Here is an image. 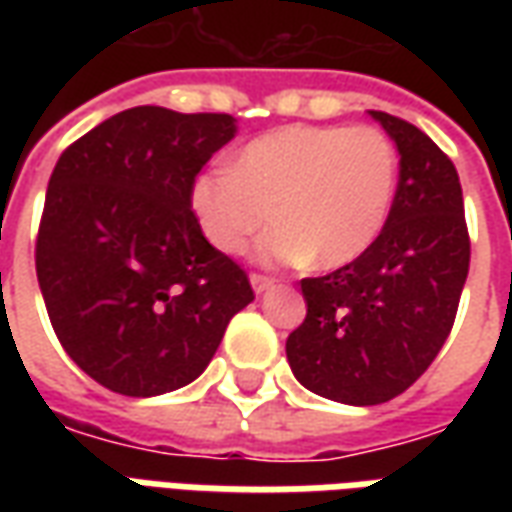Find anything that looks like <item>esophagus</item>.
I'll list each match as a JSON object with an SVG mask.
<instances>
[{"label": "esophagus", "instance_id": "obj_1", "mask_svg": "<svg viewBox=\"0 0 512 512\" xmlns=\"http://www.w3.org/2000/svg\"><path fill=\"white\" fill-rule=\"evenodd\" d=\"M249 282H252V288H255L257 296H260V293H266L268 288H274V279L266 277V274H252Z\"/></svg>", "mask_w": 512, "mask_h": 512}]
</instances>
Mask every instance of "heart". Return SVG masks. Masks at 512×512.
<instances>
[{"instance_id":"1","label":"heart","mask_w":512,"mask_h":512,"mask_svg":"<svg viewBox=\"0 0 512 512\" xmlns=\"http://www.w3.org/2000/svg\"><path fill=\"white\" fill-rule=\"evenodd\" d=\"M397 153L376 126H288L252 139L230 169L191 183V211L224 255H241L274 216L255 255L271 266L354 263L392 208Z\"/></svg>"}]
</instances>
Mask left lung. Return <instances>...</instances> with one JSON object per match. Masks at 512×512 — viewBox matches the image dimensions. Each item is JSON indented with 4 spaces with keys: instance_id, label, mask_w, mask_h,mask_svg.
<instances>
[{
    "instance_id": "1",
    "label": "left lung",
    "mask_w": 512,
    "mask_h": 512,
    "mask_svg": "<svg viewBox=\"0 0 512 512\" xmlns=\"http://www.w3.org/2000/svg\"><path fill=\"white\" fill-rule=\"evenodd\" d=\"M400 153L384 230L354 263L301 279L307 318L285 351L310 392L378 406L406 392L450 337L469 274V230L455 164L425 131L370 112Z\"/></svg>"
}]
</instances>
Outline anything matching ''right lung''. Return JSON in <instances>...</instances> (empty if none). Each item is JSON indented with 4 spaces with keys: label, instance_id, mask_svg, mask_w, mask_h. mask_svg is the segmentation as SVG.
Here are the masks:
<instances>
[{
    "label": "right lung",
    "instance_id": "add662e5",
    "mask_svg": "<svg viewBox=\"0 0 512 512\" xmlns=\"http://www.w3.org/2000/svg\"><path fill=\"white\" fill-rule=\"evenodd\" d=\"M233 136L230 115L134 106L65 147L51 172L40 293L65 354L117 395L191 384L255 299L191 211V183Z\"/></svg>",
    "mask_w": 512,
    "mask_h": 512
}]
</instances>
